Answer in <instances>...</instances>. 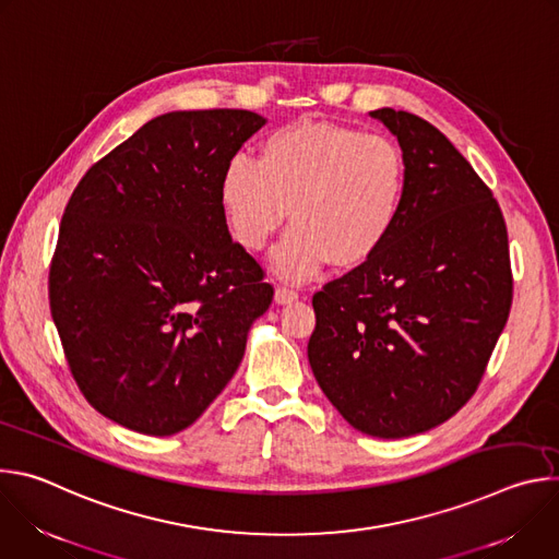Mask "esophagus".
Returning a JSON list of instances; mask_svg holds the SVG:
<instances>
[{"label":"esophagus","mask_w":559,"mask_h":559,"mask_svg":"<svg viewBox=\"0 0 559 559\" xmlns=\"http://www.w3.org/2000/svg\"><path fill=\"white\" fill-rule=\"evenodd\" d=\"M274 298H276V302H278V305H287V302L298 300V292H296V289H292V287H287V285H278V287H276Z\"/></svg>","instance_id":"esophagus-1"}]
</instances>
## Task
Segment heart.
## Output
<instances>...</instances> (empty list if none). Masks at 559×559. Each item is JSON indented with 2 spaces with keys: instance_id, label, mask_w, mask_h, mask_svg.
I'll return each mask as SVG.
<instances>
[{
  "instance_id": "obj_1",
  "label": "heart",
  "mask_w": 559,
  "mask_h": 559,
  "mask_svg": "<svg viewBox=\"0 0 559 559\" xmlns=\"http://www.w3.org/2000/svg\"><path fill=\"white\" fill-rule=\"evenodd\" d=\"M409 162L393 139L328 121L270 132L257 162L236 154L218 177V203L234 241L261 252L292 210L274 252L283 278L305 281L330 261L358 267L382 250L403 216Z\"/></svg>"
}]
</instances>
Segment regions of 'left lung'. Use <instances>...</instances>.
I'll use <instances>...</instances> for the list:
<instances>
[{
    "label": "left lung",
    "instance_id": "obj_1",
    "mask_svg": "<svg viewBox=\"0 0 559 559\" xmlns=\"http://www.w3.org/2000/svg\"><path fill=\"white\" fill-rule=\"evenodd\" d=\"M407 154L409 192L389 241L311 298L307 358L358 431L407 438L460 412L513 300L507 223L489 186L429 121L380 108Z\"/></svg>",
    "mask_w": 559,
    "mask_h": 559
}]
</instances>
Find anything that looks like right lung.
Segmentation results:
<instances>
[{"label":"right lung","instance_id":"right-lung-1","mask_svg":"<svg viewBox=\"0 0 559 559\" xmlns=\"http://www.w3.org/2000/svg\"><path fill=\"white\" fill-rule=\"evenodd\" d=\"M263 123L229 108L156 117L99 158L63 210L50 313L79 391L126 429L190 427L272 305L218 203L223 166Z\"/></svg>","mask_w":559,"mask_h":559}]
</instances>
